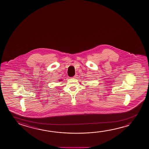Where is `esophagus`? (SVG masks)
<instances>
[{
	"instance_id": "34e87169",
	"label": "esophagus",
	"mask_w": 149,
	"mask_h": 149,
	"mask_svg": "<svg viewBox=\"0 0 149 149\" xmlns=\"http://www.w3.org/2000/svg\"><path fill=\"white\" fill-rule=\"evenodd\" d=\"M77 75H75V76H74L73 77H72L73 78H77Z\"/></svg>"
}]
</instances>
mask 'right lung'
<instances>
[{
    "label": "right lung",
    "mask_w": 149,
    "mask_h": 149,
    "mask_svg": "<svg viewBox=\"0 0 149 149\" xmlns=\"http://www.w3.org/2000/svg\"><path fill=\"white\" fill-rule=\"evenodd\" d=\"M60 81H61V80H60Z\"/></svg>",
    "instance_id": "right-lung-1"
}]
</instances>
